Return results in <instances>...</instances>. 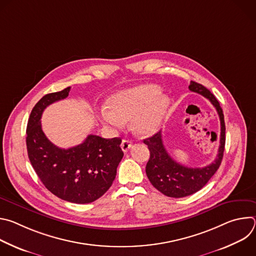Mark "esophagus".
<instances>
[{"label":"esophagus","mask_w":256,"mask_h":256,"mask_svg":"<svg viewBox=\"0 0 256 256\" xmlns=\"http://www.w3.org/2000/svg\"><path fill=\"white\" fill-rule=\"evenodd\" d=\"M130 147H132V142L130 140H122V151L124 153L128 152Z\"/></svg>","instance_id":"34e87169"}]
</instances>
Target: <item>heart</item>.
<instances>
[{"label": "heart", "mask_w": 256, "mask_h": 256, "mask_svg": "<svg viewBox=\"0 0 256 256\" xmlns=\"http://www.w3.org/2000/svg\"><path fill=\"white\" fill-rule=\"evenodd\" d=\"M168 105L169 99L161 94L159 86L142 84L109 97L106 108L101 112V118L116 128L132 120L134 132L147 136L158 130Z\"/></svg>", "instance_id": "obj_1"}]
</instances>
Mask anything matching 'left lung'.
I'll use <instances>...</instances> for the list:
<instances>
[{"label": "left lung", "mask_w": 256, "mask_h": 256, "mask_svg": "<svg viewBox=\"0 0 256 256\" xmlns=\"http://www.w3.org/2000/svg\"><path fill=\"white\" fill-rule=\"evenodd\" d=\"M190 90L196 92L210 101L221 122L220 146L216 158L202 168H190L174 161L167 153L161 130L144 140L150 151V159L146 166V173L152 186L163 194L170 198H184L202 190L221 165L225 150V122L223 110L216 97L204 86L192 81Z\"/></svg>", "instance_id": "1"}]
</instances>
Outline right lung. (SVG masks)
I'll use <instances>...</instances> for the list:
<instances>
[{
  "instance_id": "1",
  "label": "right lung",
  "mask_w": 256,
  "mask_h": 256,
  "mask_svg": "<svg viewBox=\"0 0 256 256\" xmlns=\"http://www.w3.org/2000/svg\"><path fill=\"white\" fill-rule=\"evenodd\" d=\"M70 87L44 95L33 107L27 124L28 158L44 186L58 198L74 204H89L112 186L124 157L120 138L89 134L75 147L62 149L42 128L44 109L68 96Z\"/></svg>"
}]
</instances>
